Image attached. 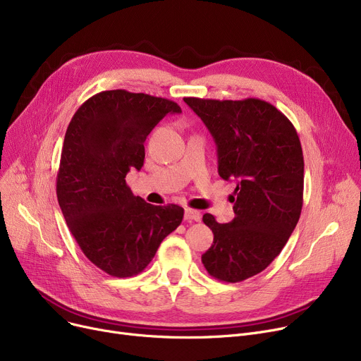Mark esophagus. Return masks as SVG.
Masks as SVG:
<instances>
[{"label":"esophagus","instance_id":"1","mask_svg":"<svg viewBox=\"0 0 361 361\" xmlns=\"http://www.w3.org/2000/svg\"><path fill=\"white\" fill-rule=\"evenodd\" d=\"M184 218L187 219V221H200L202 219V215H200V212L199 211H195V209H190V207H185V211H184Z\"/></svg>","mask_w":361,"mask_h":361}]
</instances>
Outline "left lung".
I'll list each match as a JSON object with an SVG mask.
<instances>
[{
    "label": "left lung",
    "instance_id": "8db88e82",
    "mask_svg": "<svg viewBox=\"0 0 361 361\" xmlns=\"http://www.w3.org/2000/svg\"><path fill=\"white\" fill-rule=\"evenodd\" d=\"M184 102L216 143L219 176L237 181L234 219L219 224L203 215L214 244L202 263L211 276L240 282L269 267L298 222L305 184L301 143L291 121L262 99Z\"/></svg>",
    "mask_w": 361,
    "mask_h": 361
}]
</instances>
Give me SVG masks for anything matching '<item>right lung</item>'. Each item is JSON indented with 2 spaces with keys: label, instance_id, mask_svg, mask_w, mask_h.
I'll use <instances>...</instances> for the list:
<instances>
[{
  "label": "right lung",
  "instance_id": "right-lung-1",
  "mask_svg": "<svg viewBox=\"0 0 361 361\" xmlns=\"http://www.w3.org/2000/svg\"><path fill=\"white\" fill-rule=\"evenodd\" d=\"M180 112L164 98L105 90L75 111L67 127L56 197L85 256L111 276L140 274L183 221L181 206L146 203L126 183L130 169L143 166L149 133L166 114Z\"/></svg>",
  "mask_w": 361,
  "mask_h": 361
}]
</instances>
